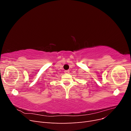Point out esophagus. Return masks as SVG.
I'll return each mask as SVG.
<instances>
[{"label":"esophagus","mask_w":131,"mask_h":131,"mask_svg":"<svg viewBox=\"0 0 131 131\" xmlns=\"http://www.w3.org/2000/svg\"><path fill=\"white\" fill-rule=\"evenodd\" d=\"M64 72H65V73H66V74H68V73H69V70H65V71H64Z\"/></svg>","instance_id":"1"}]
</instances>
